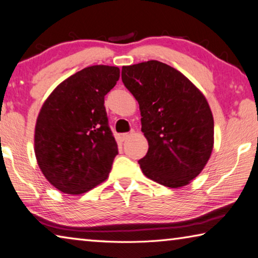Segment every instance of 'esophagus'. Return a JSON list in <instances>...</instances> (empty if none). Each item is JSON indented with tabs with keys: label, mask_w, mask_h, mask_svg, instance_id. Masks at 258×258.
<instances>
[{
	"label": "esophagus",
	"mask_w": 258,
	"mask_h": 258,
	"mask_svg": "<svg viewBox=\"0 0 258 258\" xmlns=\"http://www.w3.org/2000/svg\"><path fill=\"white\" fill-rule=\"evenodd\" d=\"M128 136H129V134L128 133H123V134H120L119 135V139L121 142H123V141H125L126 138H128Z\"/></svg>",
	"instance_id": "obj_1"
}]
</instances>
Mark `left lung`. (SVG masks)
Here are the masks:
<instances>
[{
    "mask_svg": "<svg viewBox=\"0 0 258 258\" xmlns=\"http://www.w3.org/2000/svg\"><path fill=\"white\" fill-rule=\"evenodd\" d=\"M122 81L138 101L149 142L138 161L143 174L170 188L191 183L214 149V117L205 95L179 71L158 60L123 66Z\"/></svg>",
    "mask_w": 258,
    "mask_h": 258,
    "instance_id": "left-lung-1",
    "label": "left lung"
}]
</instances>
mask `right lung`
Masks as SVG:
<instances>
[{
	"mask_svg": "<svg viewBox=\"0 0 258 258\" xmlns=\"http://www.w3.org/2000/svg\"><path fill=\"white\" fill-rule=\"evenodd\" d=\"M119 78V67H86L58 84L42 105L34 152L42 174L60 192L77 196L107 179L117 144L104 97Z\"/></svg>",
	"mask_w": 258,
	"mask_h": 258,
	"instance_id": "right-lung-1",
	"label": "right lung"
}]
</instances>
